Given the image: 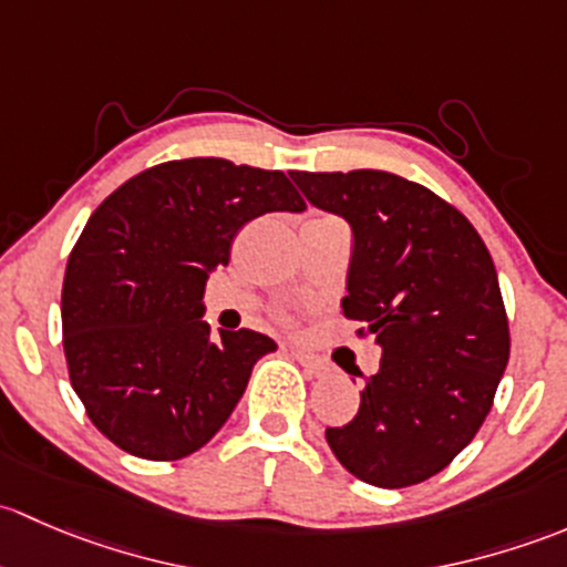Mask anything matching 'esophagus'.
Returning <instances> with one entry per match:
<instances>
[{
	"instance_id": "esophagus-1",
	"label": "esophagus",
	"mask_w": 567,
	"mask_h": 567,
	"mask_svg": "<svg viewBox=\"0 0 567 567\" xmlns=\"http://www.w3.org/2000/svg\"><path fill=\"white\" fill-rule=\"evenodd\" d=\"M295 360L297 363L302 365V371L308 373V377L311 379H324L327 373H330V365L324 363V360H319V358H313V354H308V352H300V349H295Z\"/></svg>"
}]
</instances>
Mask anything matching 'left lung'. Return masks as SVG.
<instances>
[{"label": "left lung", "mask_w": 567, "mask_h": 567, "mask_svg": "<svg viewBox=\"0 0 567 567\" xmlns=\"http://www.w3.org/2000/svg\"><path fill=\"white\" fill-rule=\"evenodd\" d=\"M289 177L352 229L341 308L382 349L358 414L327 429V445L371 486L429 481L477 434L511 354L488 248L456 207L399 174Z\"/></svg>", "instance_id": "1"}]
</instances>
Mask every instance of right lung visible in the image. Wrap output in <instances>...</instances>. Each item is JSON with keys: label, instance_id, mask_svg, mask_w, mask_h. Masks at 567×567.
Listing matches in <instances>:
<instances>
[{"label": "right lung", "instance_id": "1", "mask_svg": "<svg viewBox=\"0 0 567 567\" xmlns=\"http://www.w3.org/2000/svg\"><path fill=\"white\" fill-rule=\"evenodd\" d=\"M284 172L224 157L168 161L92 213L68 259L62 338L70 382L116 447L174 461L207 445L276 341L209 332L204 286L231 240L265 213H302Z\"/></svg>", "mask_w": 567, "mask_h": 567}]
</instances>
